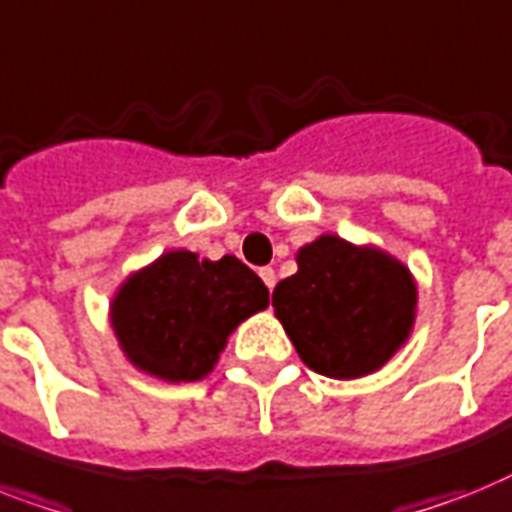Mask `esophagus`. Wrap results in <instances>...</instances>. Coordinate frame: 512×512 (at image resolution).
Wrapping results in <instances>:
<instances>
[{
    "mask_svg": "<svg viewBox=\"0 0 512 512\" xmlns=\"http://www.w3.org/2000/svg\"><path fill=\"white\" fill-rule=\"evenodd\" d=\"M260 278H263L265 286H268L270 292H273V286H276V270H273V268H260Z\"/></svg>",
    "mask_w": 512,
    "mask_h": 512,
    "instance_id": "esophagus-1",
    "label": "esophagus"
}]
</instances>
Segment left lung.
I'll return each instance as SVG.
<instances>
[{
	"mask_svg": "<svg viewBox=\"0 0 512 512\" xmlns=\"http://www.w3.org/2000/svg\"><path fill=\"white\" fill-rule=\"evenodd\" d=\"M273 310L310 371L350 381L381 371L405 347L418 284L386 249L321 234L297 249V273L278 281Z\"/></svg>",
	"mask_w": 512,
	"mask_h": 512,
	"instance_id": "left-lung-1",
	"label": "left lung"
}]
</instances>
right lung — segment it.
Listing matches in <instances>:
<instances>
[{"label": "right lung", "mask_w": 512, "mask_h": 512, "mask_svg": "<svg viewBox=\"0 0 512 512\" xmlns=\"http://www.w3.org/2000/svg\"><path fill=\"white\" fill-rule=\"evenodd\" d=\"M268 305V286L239 257L170 249L128 273L107 315L136 371L186 384L210 376L228 336Z\"/></svg>", "instance_id": "obj_1"}]
</instances>
